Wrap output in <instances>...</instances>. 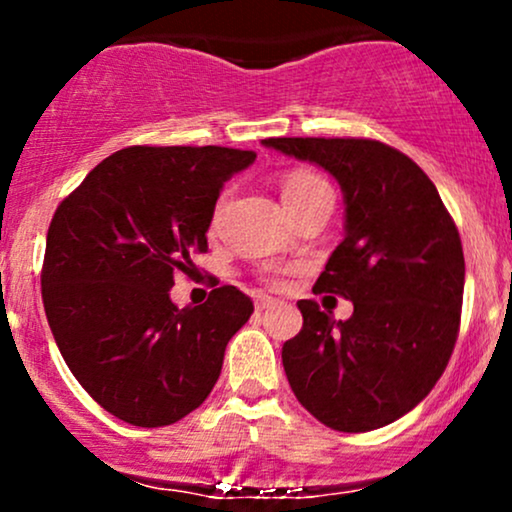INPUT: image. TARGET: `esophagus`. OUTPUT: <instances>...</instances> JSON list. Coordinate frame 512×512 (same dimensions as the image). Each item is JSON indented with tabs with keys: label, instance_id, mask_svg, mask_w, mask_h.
Masks as SVG:
<instances>
[{
	"label": "esophagus",
	"instance_id": "34e87169",
	"mask_svg": "<svg viewBox=\"0 0 512 512\" xmlns=\"http://www.w3.org/2000/svg\"><path fill=\"white\" fill-rule=\"evenodd\" d=\"M276 303H279V301H276V298H272V296H264V293H260V296L255 298V308H257V310H267V308H274Z\"/></svg>",
	"mask_w": 512,
	"mask_h": 512
}]
</instances>
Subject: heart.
I'll return each instance as SVG.
<instances>
[{
    "label": "heart",
    "mask_w": 512,
    "mask_h": 512,
    "mask_svg": "<svg viewBox=\"0 0 512 512\" xmlns=\"http://www.w3.org/2000/svg\"><path fill=\"white\" fill-rule=\"evenodd\" d=\"M281 192H284L286 207L291 209L296 207L298 202H303V199L315 195V192H330V185H327L320 175L313 173V170L298 168L286 175ZM281 274H284V269H274L272 274H267V281H272V284H281Z\"/></svg>",
    "instance_id": "heart-1"
}]
</instances>
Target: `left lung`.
Instances as JSON below:
<instances>
[{"label": "left lung", "instance_id": "1", "mask_svg": "<svg viewBox=\"0 0 512 512\" xmlns=\"http://www.w3.org/2000/svg\"><path fill=\"white\" fill-rule=\"evenodd\" d=\"M262 144L325 168L346 202V236L313 291L346 298L354 315L334 320L315 301H298L303 330L281 349L293 395L334 431L392 424L433 390L455 349L464 293L455 221L424 170L383 142Z\"/></svg>", "mask_w": 512, "mask_h": 512}]
</instances>
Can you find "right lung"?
Returning a JSON list of instances; mask_svg holds the SVG:
<instances>
[{
	"label": "right lung",
	"instance_id": "add662e5",
	"mask_svg": "<svg viewBox=\"0 0 512 512\" xmlns=\"http://www.w3.org/2000/svg\"><path fill=\"white\" fill-rule=\"evenodd\" d=\"M226 146H127L62 199L45 245L43 305L74 378L132 426H170L209 397L226 344L252 315L236 286L170 301L207 252L223 185L255 161Z\"/></svg>",
	"mask_w": 512,
	"mask_h": 512
}]
</instances>
